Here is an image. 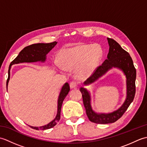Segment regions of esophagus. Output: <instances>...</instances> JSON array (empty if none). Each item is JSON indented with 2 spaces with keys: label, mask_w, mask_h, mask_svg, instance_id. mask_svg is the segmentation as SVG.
<instances>
[{
  "label": "esophagus",
  "mask_w": 147,
  "mask_h": 147,
  "mask_svg": "<svg viewBox=\"0 0 147 147\" xmlns=\"http://www.w3.org/2000/svg\"><path fill=\"white\" fill-rule=\"evenodd\" d=\"M78 85V83L76 81H72V82L70 83V87L71 88H74Z\"/></svg>",
  "instance_id": "esophagus-1"
}]
</instances>
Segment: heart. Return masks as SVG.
I'll list each match as a JSON object with an SVG mask.
<instances>
[{
	"label": "heart",
	"mask_w": 147,
	"mask_h": 147,
	"mask_svg": "<svg viewBox=\"0 0 147 147\" xmlns=\"http://www.w3.org/2000/svg\"><path fill=\"white\" fill-rule=\"evenodd\" d=\"M102 51L98 47L80 45L64 49L60 53L62 66L66 69L76 67L77 76L85 78L95 69L100 59Z\"/></svg>",
	"instance_id": "1"
}]
</instances>
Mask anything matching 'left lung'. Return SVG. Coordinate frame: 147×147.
<instances>
[{"label":"left lung","mask_w":147,"mask_h":147,"mask_svg":"<svg viewBox=\"0 0 147 147\" xmlns=\"http://www.w3.org/2000/svg\"><path fill=\"white\" fill-rule=\"evenodd\" d=\"M107 40L109 45L107 59L95 69L92 75L84 82V84L88 85L94 82L99 77L105 74L109 69L112 67H116L123 70L126 76L127 98L124 104L117 111L107 114H96L92 111L90 105L89 93L86 89L81 88L80 92L82 94L83 104L86 109L87 116L90 121L96 124L112 123L120 119L133 101L136 92V71L131 57L129 53L124 51L114 39L108 38Z\"/></svg>","instance_id":"obj_1"}]
</instances>
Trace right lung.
<instances>
[{
  "mask_svg": "<svg viewBox=\"0 0 147 147\" xmlns=\"http://www.w3.org/2000/svg\"><path fill=\"white\" fill-rule=\"evenodd\" d=\"M57 44L56 42H53L49 43H35L24 47L20 52V54L12 61L10 65H9L8 70V78L6 82V86L7 88V85L9 78H10V69L11 65L14 64L22 63V62H33L36 61H45L46 59V55L47 53L52 50V49ZM70 90L69 85L67 83H65V85L62 87L60 95L58 99V106H57V114L55 118L51 123L47 124L45 126L41 127H33L30 126L32 128L36 130H45L51 129L57 124V122L60 120L61 117V111L62 102L65 96L67 95L68 92Z\"/></svg>",
  "mask_w": 147,
  "mask_h": 147,
  "instance_id": "right-lung-1",
  "label": "right lung"
}]
</instances>
